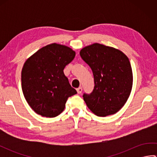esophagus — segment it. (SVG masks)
Listing matches in <instances>:
<instances>
[{
  "instance_id": "esophagus-1",
  "label": "esophagus",
  "mask_w": 157,
  "mask_h": 157,
  "mask_svg": "<svg viewBox=\"0 0 157 157\" xmlns=\"http://www.w3.org/2000/svg\"><path fill=\"white\" fill-rule=\"evenodd\" d=\"M77 92H78V94H81V93L82 92V88L79 87L78 88H77Z\"/></svg>"
}]
</instances>
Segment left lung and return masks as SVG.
I'll return each mask as SVG.
<instances>
[{
  "label": "left lung",
  "mask_w": 157,
  "mask_h": 157,
  "mask_svg": "<svg viewBox=\"0 0 157 157\" xmlns=\"http://www.w3.org/2000/svg\"><path fill=\"white\" fill-rule=\"evenodd\" d=\"M79 55L94 75L92 92L83 94L88 107L99 117L116 113L132 90L133 76L128 58L117 49L98 43L82 48Z\"/></svg>",
  "instance_id": "left-lung-1"
}]
</instances>
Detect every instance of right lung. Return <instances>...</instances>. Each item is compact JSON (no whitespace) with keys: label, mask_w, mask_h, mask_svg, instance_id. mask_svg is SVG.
Wrapping results in <instances>:
<instances>
[{"label":"right lung","mask_w":157,"mask_h":157,"mask_svg":"<svg viewBox=\"0 0 157 157\" xmlns=\"http://www.w3.org/2000/svg\"><path fill=\"white\" fill-rule=\"evenodd\" d=\"M75 56L67 46L54 43L40 49L25 61L21 71L22 90L36 113L55 117L64 110L67 98L76 94L63 72Z\"/></svg>","instance_id":"right-lung-1"}]
</instances>
